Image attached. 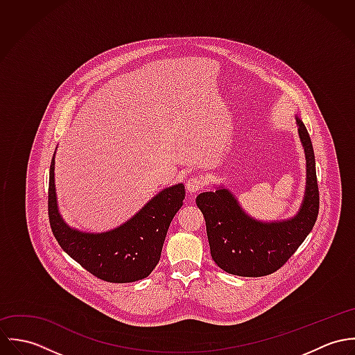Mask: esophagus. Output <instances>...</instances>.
Returning a JSON list of instances; mask_svg holds the SVG:
<instances>
[{
    "label": "esophagus",
    "instance_id": "1",
    "mask_svg": "<svg viewBox=\"0 0 355 355\" xmlns=\"http://www.w3.org/2000/svg\"><path fill=\"white\" fill-rule=\"evenodd\" d=\"M205 186H206V179L203 176H193L186 183L189 193H197V191L202 190Z\"/></svg>",
    "mask_w": 355,
    "mask_h": 355
}]
</instances>
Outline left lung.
Returning a JSON list of instances; mask_svg holds the SVG:
<instances>
[{
	"label": "left lung",
	"instance_id": "1",
	"mask_svg": "<svg viewBox=\"0 0 355 355\" xmlns=\"http://www.w3.org/2000/svg\"><path fill=\"white\" fill-rule=\"evenodd\" d=\"M297 123L306 154L307 184L302 207L294 218L258 223L246 216L225 189L202 193L196 200L205 217L211 258L227 273L261 277L276 272L298 250L315 224L320 193L314 152L304 123L300 119Z\"/></svg>",
	"mask_w": 355,
	"mask_h": 355
}]
</instances>
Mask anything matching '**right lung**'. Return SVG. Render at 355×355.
Returning <instances> with one entry per match:
<instances>
[{"label": "right lung", "mask_w": 355, "mask_h": 355, "mask_svg": "<svg viewBox=\"0 0 355 355\" xmlns=\"http://www.w3.org/2000/svg\"><path fill=\"white\" fill-rule=\"evenodd\" d=\"M186 191L176 184L161 191L121 227L105 234L71 230L60 217L51 158L48 214L51 232L61 249L96 277L109 283H131L148 277L159 261L169 224L182 207Z\"/></svg>", "instance_id": "1"}]
</instances>
